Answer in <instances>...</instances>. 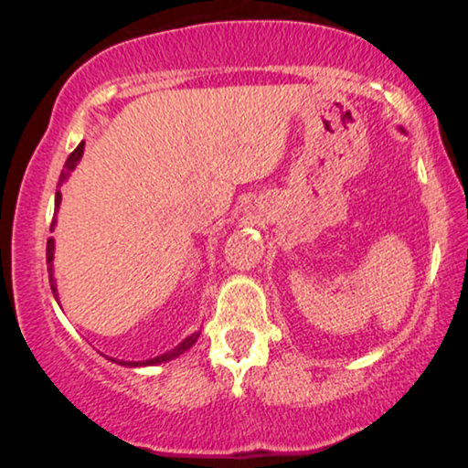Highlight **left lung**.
<instances>
[{
	"instance_id": "left-lung-1",
	"label": "left lung",
	"mask_w": 468,
	"mask_h": 468,
	"mask_svg": "<svg viewBox=\"0 0 468 468\" xmlns=\"http://www.w3.org/2000/svg\"><path fill=\"white\" fill-rule=\"evenodd\" d=\"M400 132H405V130H400Z\"/></svg>"
}]
</instances>
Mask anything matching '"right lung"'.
<instances>
[{
  "mask_svg": "<svg viewBox=\"0 0 468 468\" xmlns=\"http://www.w3.org/2000/svg\"><path fill=\"white\" fill-rule=\"evenodd\" d=\"M82 153H85V143H80L79 146H76V149H74L72 153H69V157L66 159V165H63V172H61V176H59V185H57V187H61V185L68 181L69 175H72V170L76 168V165H79L80 157H82ZM59 204H61V191H57V194H55V210H59ZM55 223H57V217H53V228H55ZM53 258H55V239H48V242H47V264H48V281H50V290H53V296H55L57 303H59V293H57L55 272H53ZM197 336H200V332H194V335L185 336L183 341L178 343L175 349L165 351V354H162V356H155V357H151V360L127 362V360H117V357H108V356H106V357H108V360H112V362L121 364V367H127V368L155 367V364L170 362V360H175V357H178V356H181V354H185V351H187V349L191 347V345H194V343L197 341Z\"/></svg>",
  "mask_w": 468,
  "mask_h": 468,
  "instance_id": "add662e5",
  "label": "right lung"
}]
</instances>
